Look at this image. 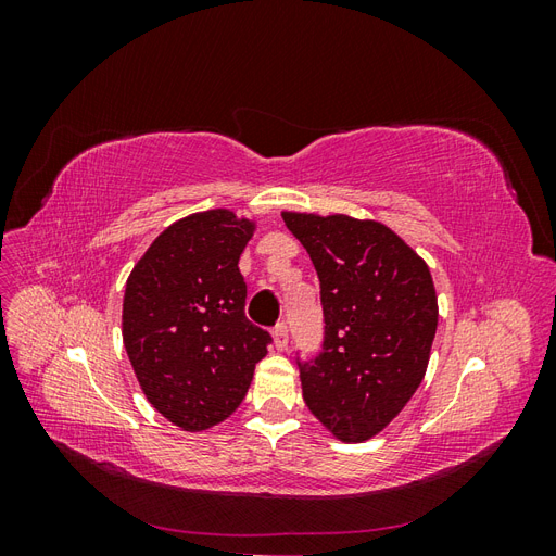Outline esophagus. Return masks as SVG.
<instances>
[{
  "mask_svg": "<svg viewBox=\"0 0 556 556\" xmlns=\"http://www.w3.org/2000/svg\"><path fill=\"white\" fill-rule=\"evenodd\" d=\"M271 336H274V348H276L278 352L288 350V343H290V339H288V327H285L282 323L276 325V329L271 331Z\"/></svg>",
  "mask_w": 556,
  "mask_h": 556,
  "instance_id": "34e87169",
  "label": "esophagus"
}]
</instances>
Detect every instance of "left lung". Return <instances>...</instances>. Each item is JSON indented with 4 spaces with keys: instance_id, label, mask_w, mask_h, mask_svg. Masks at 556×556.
I'll list each match as a JSON object with an SVG mask.
<instances>
[{
    "instance_id": "left-lung-1",
    "label": "left lung",
    "mask_w": 556,
    "mask_h": 556,
    "mask_svg": "<svg viewBox=\"0 0 556 556\" xmlns=\"http://www.w3.org/2000/svg\"><path fill=\"white\" fill-rule=\"evenodd\" d=\"M323 290V355L301 366L308 410L343 443L378 435L427 374L439 299L427 262L371 217L282 211Z\"/></svg>"
}]
</instances>
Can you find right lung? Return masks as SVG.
<instances>
[{"mask_svg":"<svg viewBox=\"0 0 556 556\" xmlns=\"http://www.w3.org/2000/svg\"><path fill=\"white\" fill-rule=\"evenodd\" d=\"M257 220L229 208L180 217L134 264L123 343L146 399L182 431L220 425L241 406L271 336L245 317L239 271Z\"/></svg>","mask_w":556,"mask_h":556,"instance_id":"1","label":"right lung"}]
</instances>
